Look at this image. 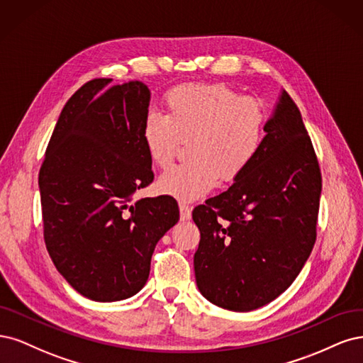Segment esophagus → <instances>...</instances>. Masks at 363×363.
<instances>
[{"mask_svg": "<svg viewBox=\"0 0 363 363\" xmlns=\"http://www.w3.org/2000/svg\"><path fill=\"white\" fill-rule=\"evenodd\" d=\"M179 216L182 221H186L191 218V206H189L184 202H179Z\"/></svg>", "mask_w": 363, "mask_h": 363, "instance_id": "obj_1", "label": "esophagus"}]
</instances>
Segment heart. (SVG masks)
<instances>
[{"label":"heart","mask_w":363,"mask_h":363,"mask_svg":"<svg viewBox=\"0 0 363 363\" xmlns=\"http://www.w3.org/2000/svg\"><path fill=\"white\" fill-rule=\"evenodd\" d=\"M164 105L166 114L149 111L143 119L147 155L157 167L166 169L189 140L190 160L161 174V193L194 201L211 191L218 179L235 182L258 158L267 131L261 101L223 83H202L169 90Z\"/></svg>","instance_id":"b5f03b06"}]
</instances>
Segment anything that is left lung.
I'll return each mask as SVG.
<instances>
[{
	"label": "left lung",
	"instance_id": "1",
	"mask_svg": "<svg viewBox=\"0 0 363 363\" xmlns=\"http://www.w3.org/2000/svg\"><path fill=\"white\" fill-rule=\"evenodd\" d=\"M258 158L229 189L193 209L199 291L214 305L247 312L296 280L317 240L321 169L300 110L286 91Z\"/></svg>",
	"mask_w": 363,
	"mask_h": 363
}]
</instances>
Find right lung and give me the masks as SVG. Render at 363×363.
Segmentation results:
<instances>
[{
	"label": "right lung",
	"instance_id": "1",
	"mask_svg": "<svg viewBox=\"0 0 363 363\" xmlns=\"http://www.w3.org/2000/svg\"><path fill=\"white\" fill-rule=\"evenodd\" d=\"M95 78L69 98L39 172L43 238L51 259L81 296L131 297L146 284L150 258L178 223L172 196L133 194L154 181L142 140L150 93L140 81Z\"/></svg>",
	"mask_w": 363,
	"mask_h": 363
}]
</instances>
